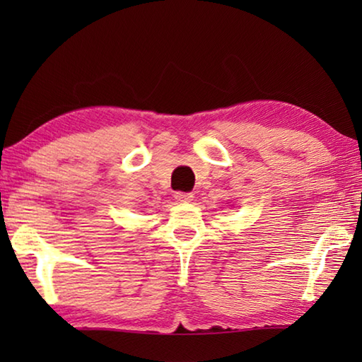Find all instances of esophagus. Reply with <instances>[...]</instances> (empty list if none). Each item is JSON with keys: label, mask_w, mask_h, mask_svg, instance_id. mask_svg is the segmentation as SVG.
Masks as SVG:
<instances>
[{"label": "esophagus", "mask_w": 362, "mask_h": 362, "mask_svg": "<svg viewBox=\"0 0 362 362\" xmlns=\"http://www.w3.org/2000/svg\"><path fill=\"white\" fill-rule=\"evenodd\" d=\"M175 201H179V203H189V201H193V194L192 193H183V192H177L174 194Z\"/></svg>", "instance_id": "1"}]
</instances>
